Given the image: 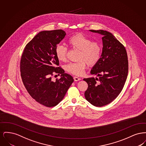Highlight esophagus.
<instances>
[{"label":"esophagus","instance_id":"1","mask_svg":"<svg viewBox=\"0 0 146 146\" xmlns=\"http://www.w3.org/2000/svg\"><path fill=\"white\" fill-rule=\"evenodd\" d=\"M74 81H79V80H81V78L77 77V76H74Z\"/></svg>","mask_w":146,"mask_h":146}]
</instances>
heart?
I'll use <instances>...</instances> for the list:
<instances>
[{
  "label": "heart",
  "instance_id": "b5f03b06",
  "mask_svg": "<svg viewBox=\"0 0 146 146\" xmlns=\"http://www.w3.org/2000/svg\"><path fill=\"white\" fill-rule=\"evenodd\" d=\"M70 49L79 51V62L70 63L66 66V70L70 73L80 76L83 74L86 64L89 67L94 66L100 60L102 48L99 42H92L90 38L84 35L78 33L71 36L67 42ZM56 55L57 59L64 62L67 60V48L63 45H58L56 48Z\"/></svg>",
  "mask_w": 146,
  "mask_h": 146
}]
</instances>
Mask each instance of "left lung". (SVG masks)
<instances>
[{
    "mask_svg": "<svg viewBox=\"0 0 146 146\" xmlns=\"http://www.w3.org/2000/svg\"><path fill=\"white\" fill-rule=\"evenodd\" d=\"M90 31L103 35V48L100 60L91 70V74L99 78L84 79L88 84L84 95L91 104L102 107L115 100L124 86L129 68L127 55L124 46L109 32Z\"/></svg>",
    "mask_w": 146,
    "mask_h": 146,
    "instance_id": "1",
    "label": "left lung"
}]
</instances>
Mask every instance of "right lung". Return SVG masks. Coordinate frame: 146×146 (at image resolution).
I'll return each instance as SVG.
<instances>
[{
  "mask_svg": "<svg viewBox=\"0 0 146 146\" xmlns=\"http://www.w3.org/2000/svg\"><path fill=\"white\" fill-rule=\"evenodd\" d=\"M62 29L40 32L26 45L20 61L22 82L29 95L47 107L58 104L74 82L59 66L56 48L66 35ZM54 72L61 74L53 82Z\"/></svg>",
  "mask_w": 146,
  "mask_h": 146,
  "instance_id": "1",
  "label": "right lung"
}]
</instances>
